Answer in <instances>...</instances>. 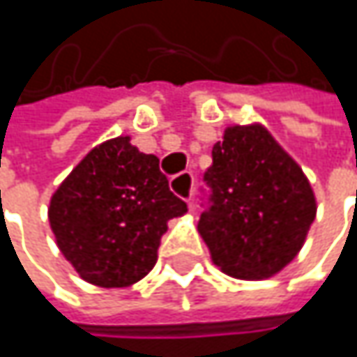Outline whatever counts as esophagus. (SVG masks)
Returning <instances> with one entry per match:
<instances>
[{"label":"esophagus","mask_w":357,"mask_h":357,"mask_svg":"<svg viewBox=\"0 0 357 357\" xmlns=\"http://www.w3.org/2000/svg\"><path fill=\"white\" fill-rule=\"evenodd\" d=\"M172 190L178 194L179 198L190 202L192 194H194V176L190 172H183V174L176 176V178L172 179Z\"/></svg>","instance_id":"obj_1"}]
</instances>
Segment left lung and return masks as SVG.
Wrapping results in <instances>:
<instances>
[{
	"label": "left lung",
	"mask_w": 357,
	"mask_h": 357,
	"mask_svg": "<svg viewBox=\"0 0 357 357\" xmlns=\"http://www.w3.org/2000/svg\"><path fill=\"white\" fill-rule=\"evenodd\" d=\"M204 179L213 204L200 215L198 234L225 275L268 279L300 254L317 196L298 161L262 123L227 126Z\"/></svg>",
	"instance_id": "8db88e82"
}]
</instances>
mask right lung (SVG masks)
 I'll return each mask as SVG.
<instances>
[{
  "instance_id": "obj_1",
  "label": "right lung",
  "mask_w": 357,
  "mask_h": 357,
  "mask_svg": "<svg viewBox=\"0 0 357 357\" xmlns=\"http://www.w3.org/2000/svg\"><path fill=\"white\" fill-rule=\"evenodd\" d=\"M185 211L159 159L117 136L86 153L53 192L47 215L76 273L91 285L117 289L153 271L167 223Z\"/></svg>"
}]
</instances>
